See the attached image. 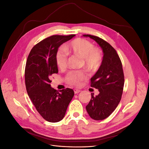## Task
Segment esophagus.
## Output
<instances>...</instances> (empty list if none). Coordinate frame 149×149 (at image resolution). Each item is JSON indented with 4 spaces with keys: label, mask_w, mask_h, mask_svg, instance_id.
<instances>
[{
    "label": "esophagus",
    "mask_w": 149,
    "mask_h": 149,
    "mask_svg": "<svg viewBox=\"0 0 149 149\" xmlns=\"http://www.w3.org/2000/svg\"><path fill=\"white\" fill-rule=\"evenodd\" d=\"M74 94H78V93H79V92H81V91H80V90H79V89H74Z\"/></svg>",
    "instance_id": "34e87169"
}]
</instances>
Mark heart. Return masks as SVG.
<instances>
[{
  "label": "heart",
  "mask_w": 149,
  "mask_h": 149,
  "mask_svg": "<svg viewBox=\"0 0 149 149\" xmlns=\"http://www.w3.org/2000/svg\"><path fill=\"white\" fill-rule=\"evenodd\" d=\"M65 49L68 53L82 58L83 65L89 71H97L102 63L101 52L98 48L94 47L89 40L81 38H75L65 45ZM55 60L60 69H65L67 66V54L63 51L58 50L56 53ZM88 78V74L84 71H71L66 75V80L70 85L79 86Z\"/></svg>",
  "instance_id": "b5f03b06"
}]
</instances>
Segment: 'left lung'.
Masks as SVG:
<instances>
[{
    "instance_id": "1",
    "label": "left lung",
    "mask_w": 149,
    "mask_h": 149,
    "mask_svg": "<svg viewBox=\"0 0 149 149\" xmlns=\"http://www.w3.org/2000/svg\"><path fill=\"white\" fill-rule=\"evenodd\" d=\"M93 39L102 49V63L91 78V86L97 89L100 94L91 99L86 109L91 118L96 120L109 117L121 100L124 84L123 65L116 49L103 39L91 35H83Z\"/></svg>"
}]
</instances>
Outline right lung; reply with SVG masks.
Returning a JSON list of instances; mask_svg holds the SVG:
<instances>
[{"label": "right lung", "mask_w": 149, "mask_h": 149, "mask_svg": "<svg viewBox=\"0 0 149 149\" xmlns=\"http://www.w3.org/2000/svg\"><path fill=\"white\" fill-rule=\"evenodd\" d=\"M75 35H53L31 49L26 60L25 80L28 95L38 113L50 123L63 119L74 91L66 88L60 92L51 87V76L58 73L55 55L59 47Z\"/></svg>", "instance_id": "1"}]
</instances>
